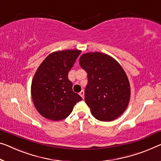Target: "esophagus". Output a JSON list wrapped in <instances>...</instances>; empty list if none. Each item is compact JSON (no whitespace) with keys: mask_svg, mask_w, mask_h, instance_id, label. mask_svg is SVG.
<instances>
[{"mask_svg":"<svg viewBox=\"0 0 161 161\" xmlns=\"http://www.w3.org/2000/svg\"><path fill=\"white\" fill-rule=\"evenodd\" d=\"M80 95L84 99V97H85V92H84V90L81 91V92H80Z\"/></svg>","mask_w":161,"mask_h":161,"instance_id":"esophagus-1","label":"esophagus"}]
</instances>
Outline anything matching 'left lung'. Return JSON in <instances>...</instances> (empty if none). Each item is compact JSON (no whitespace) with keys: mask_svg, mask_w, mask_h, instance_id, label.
Masks as SVG:
<instances>
[{"mask_svg":"<svg viewBox=\"0 0 161 161\" xmlns=\"http://www.w3.org/2000/svg\"><path fill=\"white\" fill-rule=\"evenodd\" d=\"M80 66L87 73L85 100L92 116L111 121L125 111L130 100V85L125 71L114 58L103 53L82 54Z\"/></svg>","mask_w":161,"mask_h":161,"instance_id":"1","label":"left lung"}]
</instances>
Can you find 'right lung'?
<instances>
[{
    "label": "right lung",
    "instance_id": "1",
    "mask_svg": "<svg viewBox=\"0 0 161 161\" xmlns=\"http://www.w3.org/2000/svg\"><path fill=\"white\" fill-rule=\"evenodd\" d=\"M81 53L79 50H65L48 55L36 71L31 85L33 103L45 118L58 121L72 112L82 100L72 90L69 71Z\"/></svg>",
    "mask_w": 161,
    "mask_h": 161
}]
</instances>
